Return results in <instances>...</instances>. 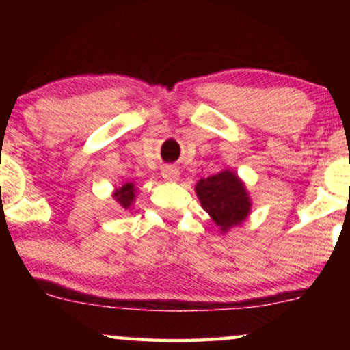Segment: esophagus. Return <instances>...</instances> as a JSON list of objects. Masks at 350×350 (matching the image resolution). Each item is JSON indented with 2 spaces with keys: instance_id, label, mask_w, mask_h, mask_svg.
I'll return each mask as SVG.
<instances>
[{
  "instance_id": "esophagus-1",
  "label": "esophagus",
  "mask_w": 350,
  "mask_h": 350,
  "mask_svg": "<svg viewBox=\"0 0 350 350\" xmlns=\"http://www.w3.org/2000/svg\"><path fill=\"white\" fill-rule=\"evenodd\" d=\"M162 178H164L165 181H169V183H174V181H178L180 172L174 165H167L165 169L162 170Z\"/></svg>"
}]
</instances>
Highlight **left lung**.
<instances>
[{
  "mask_svg": "<svg viewBox=\"0 0 350 350\" xmlns=\"http://www.w3.org/2000/svg\"><path fill=\"white\" fill-rule=\"evenodd\" d=\"M196 194L212 221L226 234L231 228L241 226L252 212V199L236 172L224 169L208 178H200Z\"/></svg>",
  "mask_w": 350,
  "mask_h": 350,
  "instance_id": "obj_1",
  "label": "left lung"
}]
</instances>
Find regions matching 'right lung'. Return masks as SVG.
I'll use <instances>...</instances> for the list:
<instances>
[{
  "label": "right lung",
  "instance_id": "add662e5",
  "mask_svg": "<svg viewBox=\"0 0 350 350\" xmlns=\"http://www.w3.org/2000/svg\"><path fill=\"white\" fill-rule=\"evenodd\" d=\"M135 198H137V188L135 185L131 183H124L122 186H119L113 191V199L119 204V207L124 210H131L132 205L135 204Z\"/></svg>",
  "mask_w": 350,
  "mask_h": 350
}]
</instances>
